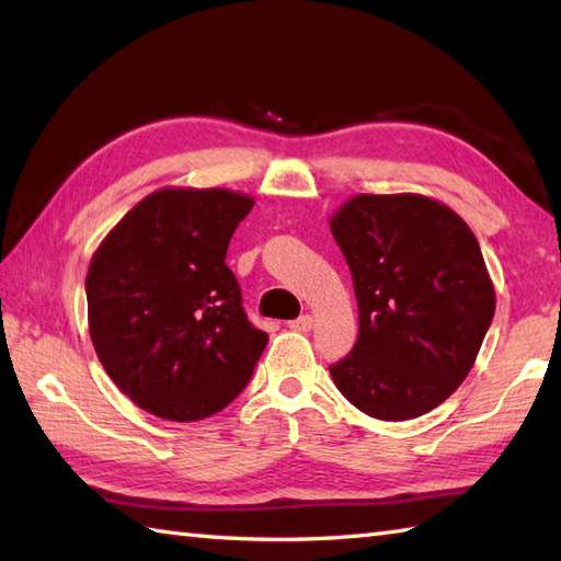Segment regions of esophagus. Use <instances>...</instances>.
<instances>
[{"label":"esophagus","instance_id":"1","mask_svg":"<svg viewBox=\"0 0 561 561\" xmlns=\"http://www.w3.org/2000/svg\"><path fill=\"white\" fill-rule=\"evenodd\" d=\"M289 328H291L294 332H308V330L313 328V318H311V316H301V318H296V320H291Z\"/></svg>","mask_w":561,"mask_h":561}]
</instances>
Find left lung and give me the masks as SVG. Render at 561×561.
<instances>
[{"label": "left lung", "instance_id": "8db88e82", "mask_svg": "<svg viewBox=\"0 0 561 561\" xmlns=\"http://www.w3.org/2000/svg\"><path fill=\"white\" fill-rule=\"evenodd\" d=\"M359 304V340L330 366L356 410L414 420L462 383L490 330L496 294L478 238L444 202L354 195L330 217Z\"/></svg>", "mask_w": 561, "mask_h": 561}]
</instances>
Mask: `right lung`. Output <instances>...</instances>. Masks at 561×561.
<instances>
[{
  "label": "right lung",
  "instance_id": "1",
  "mask_svg": "<svg viewBox=\"0 0 561 561\" xmlns=\"http://www.w3.org/2000/svg\"><path fill=\"white\" fill-rule=\"evenodd\" d=\"M255 199L161 187L117 221L89 262V335L105 374L169 422L224 410L253 376L267 332L248 323L226 250Z\"/></svg>",
  "mask_w": 561,
  "mask_h": 561
}]
</instances>
